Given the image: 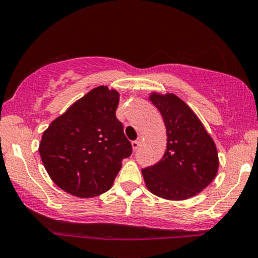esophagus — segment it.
Returning a JSON list of instances; mask_svg holds the SVG:
<instances>
[{
	"mask_svg": "<svg viewBox=\"0 0 258 258\" xmlns=\"http://www.w3.org/2000/svg\"><path fill=\"white\" fill-rule=\"evenodd\" d=\"M140 144H141L140 140H136L132 142V148H134V151H137V149L140 148Z\"/></svg>",
	"mask_w": 258,
	"mask_h": 258,
	"instance_id": "1",
	"label": "esophagus"
}]
</instances>
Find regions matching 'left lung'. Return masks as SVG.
I'll list each match as a JSON object with an SVG mask.
<instances>
[{"mask_svg": "<svg viewBox=\"0 0 258 258\" xmlns=\"http://www.w3.org/2000/svg\"><path fill=\"white\" fill-rule=\"evenodd\" d=\"M149 99L163 116L168 140L163 158L142 169L147 187L166 200L196 196L217 175L216 144L200 118L176 95L153 93Z\"/></svg>", "mask_w": 258, "mask_h": 258, "instance_id": "1", "label": "left lung"}]
</instances>
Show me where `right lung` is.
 <instances>
[{
	"instance_id": "1",
	"label": "right lung",
	"mask_w": 258,
	"mask_h": 258,
	"mask_svg": "<svg viewBox=\"0 0 258 258\" xmlns=\"http://www.w3.org/2000/svg\"><path fill=\"white\" fill-rule=\"evenodd\" d=\"M118 93L100 86L90 90L44 132L39 153L47 174L63 191L95 197L111 188L131 142L116 117Z\"/></svg>"
}]
</instances>
